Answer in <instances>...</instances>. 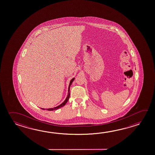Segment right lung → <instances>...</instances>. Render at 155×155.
Here are the masks:
<instances>
[{
  "label": "right lung",
  "mask_w": 155,
  "mask_h": 155,
  "mask_svg": "<svg viewBox=\"0 0 155 155\" xmlns=\"http://www.w3.org/2000/svg\"><path fill=\"white\" fill-rule=\"evenodd\" d=\"M74 78H73L71 80L70 83V84H69V87H68V95H67V97H66V99H65L64 101L62 103L61 105H60L58 106H57V107H54V108H47V110L48 111H53V110H58V108H61L62 107H63L65 105H66V104L67 103V101H68V100L69 99V98H70V86L72 84V82H73V81H74ZM41 109H42V110H45V108H41Z\"/></svg>",
  "instance_id": "1"
}]
</instances>
